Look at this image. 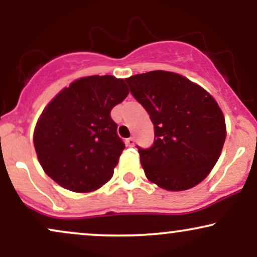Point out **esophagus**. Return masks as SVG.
I'll use <instances>...</instances> for the list:
<instances>
[{"mask_svg": "<svg viewBox=\"0 0 257 257\" xmlns=\"http://www.w3.org/2000/svg\"><path fill=\"white\" fill-rule=\"evenodd\" d=\"M134 138H129V139H126V140H125V144H126V145H128V146H133V145H134Z\"/></svg>", "mask_w": 257, "mask_h": 257, "instance_id": "1", "label": "esophagus"}]
</instances>
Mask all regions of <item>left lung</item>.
Listing matches in <instances>:
<instances>
[{"mask_svg": "<svg viewBox=\"0 0 257 257\" xmlns=\"http://www.w3.org/2000/svg\"><path fill=\"white\" fill-rule=\"evenodd\" d=\"M155 126L140 162L150 181L168 191L202 182L216 164L226 139L222 111L205 89L178 73L150 71L125 78Z\"/></svg>", "mask_w": 257, "mask_h": 257, "instance_id": "obj_1", "label": "left lung"}]
</instances>
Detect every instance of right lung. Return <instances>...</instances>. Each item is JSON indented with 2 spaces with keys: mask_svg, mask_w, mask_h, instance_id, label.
<instances>
[{
  "mask_svg": "<svg viewBox=\"0 0 257 257\" xmlns=\"http://www.w3.org/2000/svg\"><path fill=\"white\" fill-rule=\"evenodd\" d=\"M129 94L124 79L89 76L64 88L44 108L34 145L44 173L73 192H91L113 175L124 143L111 110Z\"/></svg>",
  "mask_w": 257,
  "mask_h": 257,
  "instance_id": "1",
  "label": "right lung"
}]
</instances>
